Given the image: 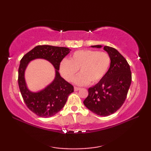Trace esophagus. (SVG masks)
I'll return each instance as SVG.
<instances>
[{"label": "esophagus", "mask_w": 151, "mask_h": 151, "mask_svg": "<svg viewBox=\"0 0 151 151\" xmlns=\"http://www.w3.org/2000/svg\"><path fill=\"white\" fill-rule=\"evenodd\" d=\"M80 89H81V88H78V87H75V88H74V90H75V91H77L80 90Z\"/></svg>", "instance_id": "esophagus-1"}]
</instances>
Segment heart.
Segmentation results:
<instances>
[{"label": "heart", "mask_w": 151, "mask_h": 151, "mask_svg": "<svg viewBox=\"0 0 151 151\" xmlns=\"http://www.w3.org/2000/svg\"><path fill=\"white\" fill-rule=\"evenodd\" d=\"M111 65V58L106 52L98 50H82L74 52L69 60L64 59L60 65V71L67 81L72 82L76 78V84L83 86L96 84L104 77Z\"/></svg>", "instance_id": "b5f03b06"}]
</instances>
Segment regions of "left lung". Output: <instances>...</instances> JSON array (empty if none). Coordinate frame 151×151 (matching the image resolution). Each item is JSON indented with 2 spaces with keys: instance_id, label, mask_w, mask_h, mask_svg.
Returning a JSON list of instances; mask_svg holds the SVG:
<instances>
[{
  "instance_id": "left-lung-1",
  "label": "left lung",
  "mask_w": 151,
  "mask_h": 151,
  "mask_svg": "<svg viewBox=\"0 0 151 151\" xmlns=\"http://www.w3.org/2000/svg\"><path fill=\"white\" fill-rule=\"evenodd\" d=\"M104 50L111 58L110 69L103 78L88 89L89 94L84 104L93 113L104 117L115 113L124 103L132 81V74L127 61L117 50L108 46H104Z\"/></svg>"
}]
</instances>
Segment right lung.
<instances>
[{
	"instance_id": "1",
	"label": "right lung",
	"mask_w": 151,
	"mask_h": 151,
	"mask_svg": "<svg viewBox=\"0 0 151 151\" xmlns=\"http://www.w3.org/2000/svg\"><path fill=\"white\" fill-rule=\"evenodd\" d=\"M70 50L66 47L38 45L21 60L18 76L19 89L27 107L38 116L50 117L56 114L64 107L69 95L74 91L73 86L65 81L59 73L60 62ZM37 59H45L52 64L55 69V76L46 87L32 92L27 86L25 71L29 63Z\"/></svg>"
}]
</instances>
